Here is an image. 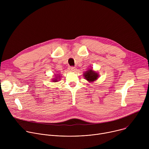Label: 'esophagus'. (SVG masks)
Instances as JSON below:
<instances>
[{
  "instance_id": "obj_1",
  "label": "esophagus",
  "mask_w": 149,
  "mask_h": 149,
  "mask_svg": "<svg viewBox=\"0 0 149 149\" xmlns=\"http://www.w3.org/2000/svg\"><path fill=\"white\" fill-rule=\"evenodd\" d=\"M69 69H70V70L71 71H72V72H75V71H76V68L75 67H70V68H69Z\"/></svg>"
}]
</instances>
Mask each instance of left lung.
<instances>
[{
	"instance_id": "left-lung-1",
	"label": "left lung",
	"mask_w": 149,
	"mask_h": 149,
	"mask_svg": "<svg viewBox=\"0 0 149 149\" xmlns=\"http://www.w3.org/2000/svg\"><path fill=\"white\" fill-rule=\"evenodd\" d=\"M83 76L84 78L87 80L89 82H93L94 81H96L99 77L98 74L96 71H94L93 70V68H91V69H88V70L84 72Z\"/></svg>"
}]
</instances>
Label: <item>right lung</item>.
I'll list each match as a JSON object with an SVG mask.
<instances>
[{"mask_svg":"<svg viewBox=\"0 0 149 149\" xmlns=\"http://www.w3.org/2000/svg\"><path fill=\"white\" fill-rule=\"evenodd\" d=\"M54 75H55L54 78H53L52 79V82H58V81H59V79H60L61 75H59V74H54Z\"/></svg>","mask_w":149,"mask_h":149,"instance_id":"right-lung-1","label":"right lung"}]
</instances>
